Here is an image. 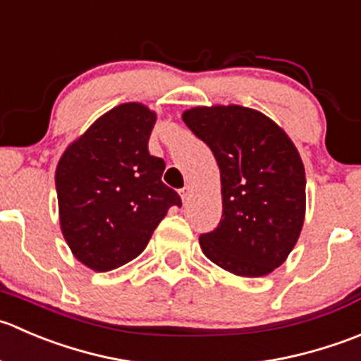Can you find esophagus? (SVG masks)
Returning a JSON list of instances; mask_svg holds the SVG:
<instances>
[{
  "instance_id": "esophagus-1",
  "label": "esophagus",
  "mask_w": 361,
  "mask_h": 361,
  "mask_svg": "<svg viewBox=\"0 0 361 361\" xmlns=\"http://www.w3.org/2000/svg\"><path fill=\"white\" fill-rule=\"evenodd\" d=\"M191 192H192V189L189 188V185H184V188H182L180 191H179V195H180L182 202H184V203L188 202V200H189V196H191Z\"/></svg>"
}]
</instances>
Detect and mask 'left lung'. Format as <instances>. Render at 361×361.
Returning a JSON list of instances; mask_svg holds the SVG:
<instances>
[{"label":"left lung","mask_w":361,"mask_h":361,"mask_svg":"<svg viewBox=\"0 0 361 361\" xmlns=\"http://www.w3.org/2000/svg\"><path fill=\"white\" fill-rule=\"evenodd\" d=\"M185 126L205 142L221 173L223 217L200 235L203 255L226 272L262 277L283 265L305 219V169L286 131L242 105L192 106Z\"/></svg>","instance_id":"1"}]
</instances>
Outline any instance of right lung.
Instances as JSON below:
<instances>
[{"mask_svg":"<svg viewBox=\"0 0 361 361\" xmlns=\"http://www.w3.org/2000/svg\"><path fill=\"white\" fill-rule=\"evenodd\" d=\"M156 119L144 103H121L71 142L56 166L61 231L94 272L137 258L170 207H180L161 182L165 161L149 154Z\"/></svg>","mask_w":361,"mask_h":361,"instance_id":"1","label":"right lung"}]
</instances>
